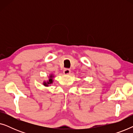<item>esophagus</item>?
<instances>
[{"label":"esophagus","mask_w":133,"mask_h":133,"mask_svg":"<svg viewBox=\"0 0 133 133\" xmlns=\"http://www.w3.org/2000/svg\"><path fill=\"white\" fill-rule=\"evenodd\" d=\"M71 72V70L68 68H66L63 70V73L65 74H69Z\"/></svg>","instance_id":"obj_1"}]
</instances>
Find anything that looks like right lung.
Returning a JSON list of instances; mask_svg holds the SVG:
<instances>
[{"instance_id": "1", "label": "right lung", "mask_w": 133, "mask_h": 133, "mask_svg": "<svg viewBox=\"0 0 133 133\" xmlns=\"http://www.w3.org/2000/svg\"><path fill=\"white\" fill-rule=\"evenodd\" d=\"M50 79H49L48 82H44V83H43V85H44L45 86H48L49 84H51V83L52 82V77H53V76H52V75H51V76H50Z\"/></svg>"}]
</instances>
